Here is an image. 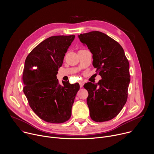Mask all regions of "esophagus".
Wrapping results in <instances>:
<instances>
[{"label": "esophagus", "mask_w": 154, "mask_h": 154, "mask_svg": "<svg viewBox=\"0 0 154 154\" xmlns=\"http://www.w3.org/2000/svg\"><path fill=\"white\" fill-rule=\"evenodd\" d=\"M79 85H80V88H82V87L83 86V82H79Z\"/></svg>", "instance_id": "1"}]
</instances>
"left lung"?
Segmentation results:
<instances>
[{"label": "left lung", "instance_id": "obj_1", "mask_svg": "<svg viewBox=\"0 0 154 154\" xmlns=\"http://www.w3.org/2000/svg\"><path fill=\"white\" fill-rule=\"evenodd\" d=\"M81 42L93 54V65L102 79L97 83L88 82L87 105L95 122L116 117L125 104L130 81L129 63L119 44L98 31L79 35Z\"/></svg>", "mask_w": 154, "mask_h": 154}]
</instances>
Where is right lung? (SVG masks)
Segmentation results:
<instances>
[{
	"label": "right lung",
	"instance_id": "obj_1",
	"mask_svg": "<svg viewBox=\"0 0 154 154\" xmlns=\"http://www.w3.org/2000/svg\"><path fill=\"white\" fill-rule=\"evenodd\" d=\"M75 35L54 36L42 41L27 57L23 71L24 93L34 113L41 119L59 124L71 116L80 85L57 79L58 68Z\"/></svg>",
	"mask_w": 154,
	"mask_h": 154
}]
</instances>
